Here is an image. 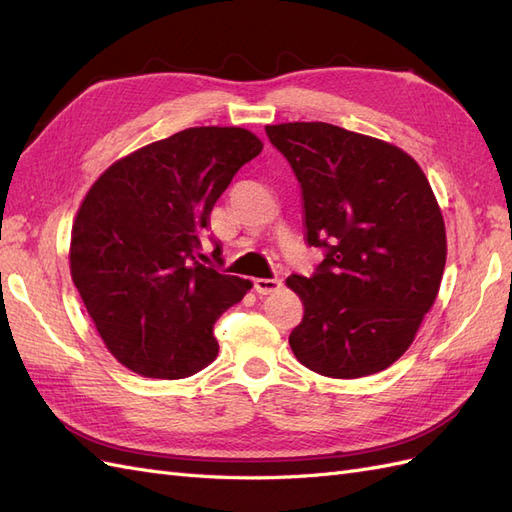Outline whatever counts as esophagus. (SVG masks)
<instances>
[{
    "label": "esophagus",
    "mask_w": 512,
    "mask_h": 512,
    "mask_svg": "<svg viewBox=\"0 0 512 512\" xmlns=\"http://www.w3.org/2000/svg\"><path fill=\"white\" fill-rule=\"evenodd\" d=\"M282 288V280H262V277H258V280H254V290L258 294H273Z\"/></svg>",
    "instance_id": "34e87169"
}]
</instances>
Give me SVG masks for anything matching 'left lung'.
Instances as JSON below:
<instances>
[{"mask_svg":"<svg viewBox=\"0 0 512 512\" xmlns=\"http://www.w3.org/2000/svg\"><path fill=\"white\" fill-rule=\"evenodd\" d=\"M301 183L305 241L327 254L290 275L303 320L288 342L320 376L391 367L438 297L446 228L423 168L404 149L322 121L267 126Z\"/></svg>","mask_w":512,"mask_h":512,"instance_id":"1","label":"left lung"}]
</instances>
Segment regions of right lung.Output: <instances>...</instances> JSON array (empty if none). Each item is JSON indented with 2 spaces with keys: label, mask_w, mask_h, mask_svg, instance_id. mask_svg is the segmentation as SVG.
<instances>
[{
  "label": "right lung",
  "mask_w": 512,
  "mask_h": 512,
  "mask_svg": "<svg viewBox=\"0 0 512 512\" xmlns=\"http://www.w3.org/2000/svg\"><path fill=\"white\" fill-rule=\"evenodd\" d=\"M260 151L245 128H188L119 158L85 194L70 275L104 346L134 374L179 380L218 356L213 324L252 282L200 265V235Z\"/></svg>",
  "instance_id": "add662e5"
}]
</instances>
